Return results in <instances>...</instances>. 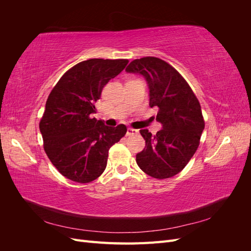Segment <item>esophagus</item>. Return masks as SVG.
Masks as SVG:
<instances>
[{
	"instance_id": "obj_1",
	"label": "esophagus",
	"mask_w": 251,
	"mask_h": 251,
	"mask_svg": "<svg viewBox=\"0 0 251 251\" xmlns=\"http://www.w3.org/2000/svg\"><path fill=\"white\" fill-rule=\"evenodd\" d=\"M138 133L137 130H134L132 127H128L126 130V136H131V135H136Z\"/></svg>"
}]
</instances>
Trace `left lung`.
Returning <instances> with one entry per match:
<instances>
[{"label": "left lung", "mask_w": 251, "mask_h": 251, "mask_svg": "<svg viewBox=\"0 0 251 251\" xmlns=\"http://www.w3.org/2000/svg\"><path fill=\"white\" fill-rule=\"evenodd\" d=\"M126 71L146 79L150 107L159 108L156 120L162 126L156 135L140 130L146 148L136 155V162L151 177L171 178L185 168L199 147L204 130L199 100L179 72L160 58L135 59Z\"/></svg>", "instance_id": "8db88e82"}]
</instances>
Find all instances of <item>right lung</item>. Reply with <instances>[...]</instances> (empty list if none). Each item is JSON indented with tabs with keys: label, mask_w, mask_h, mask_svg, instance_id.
<instances>
[{
	"label": "right lung",
	"mask_w": 251,
	"mask_h": 251,
	"mask_svg": "<svg viewBox=\"0 0 251 251\" xmlns=\"http://www.w3.org/2000/svg\"><path fill=\"white\" fill-rule=\"evenodd\" d=\"M127 59L91 58L68 70L52 89L40 123L44 149L66 178L88 183L105 170L110 148L126 126H105L92 117L103 87L127 65Z\"/></svg>",
	"instance_id": "add662e5"
}]
</instances>
